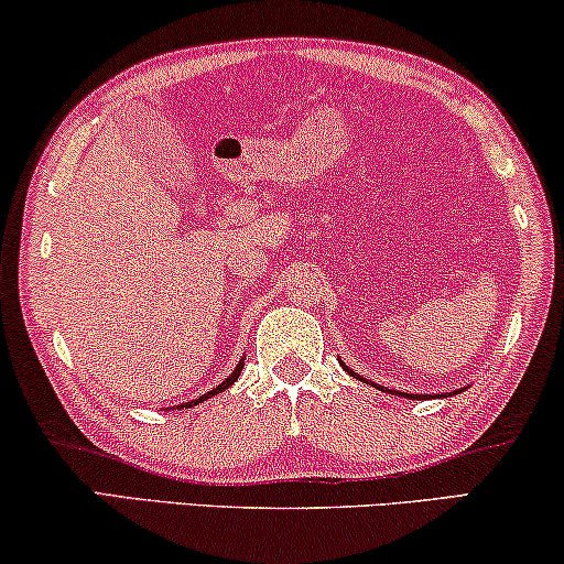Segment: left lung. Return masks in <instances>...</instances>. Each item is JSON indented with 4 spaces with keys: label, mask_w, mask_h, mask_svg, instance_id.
Listing matches in <instances>:
<instances>
[{
    "label": "left lung",
    "mask_w": 564,
    "mask_h": 564,
    "mask_svg": "<svg viewBox=\"0 0 564 564\" xmlns=\"http://www.w3.org/2000/svg\"><path fill=\"white\" fill-rule=\"evenodd\" d=\"M339 365H343V368L347 370V372H350V376L352 378H360V380H365L362 376H358V372H355V370H350V368H347V365L343 362V360H339ZM372 388H378V391H383V388H380L378 383H370ZM459 391H463V388H457V391H452V395H455V393H459ZM386 393H399V391H388V388H386ZM401 395V393H399ZM403 399H422V395H419V393H403Z\"/></svg>",
    "instance_id": "1"
}]
</instances>
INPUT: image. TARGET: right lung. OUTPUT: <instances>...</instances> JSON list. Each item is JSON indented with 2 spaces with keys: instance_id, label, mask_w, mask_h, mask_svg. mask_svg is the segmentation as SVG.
Masks as SVG:
<instances>
[{
  "instance_id": "add662e5",
  "label": "right lung",
  "mask_w": 564,
  "mask_h": 564,
  "mask_svg": "<svg viewBox=\"0 0 564 564\" xmlns=\"http://www.w3.org/2000/svg\"><path fill=\"white\" fill-rule=\"evenodd\" d=\"M242 365H245V358H242L240 362H237V368L232 370V376H227L225 380H221V383H219L217 388H212V391H206L204 395H199V399H194V401H188V403H181V406H176V409H184V406H186V409H192V406H196V403H204L206 399H212V395H217V393H221V391H227V388L232 386L237 378H240V372H242Z\"/></svg>"
}]
</instances>
